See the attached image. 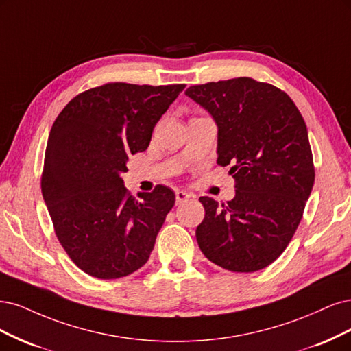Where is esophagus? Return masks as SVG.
<instances>
[{
    "label": "esophagus",
    "instance_id": "1",
    "mask_svg": "<svg viewBox=\"0 0 351 351\" xmlns=\"http://www.w3.org/2000/svg\"><path fill=\"white\" fill-rule=\"evenodd\" d=\"M191 198V195L185 191H176V204H182Z\"/></svg>",
    "mask_w": 351,
    "mask_h": 351
}]
</instances>
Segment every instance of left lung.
<instances>
[{
	"instance_id": "8db88e82",
	"label": "left lung",
	"mask_w": 351,
	"mask_h": 351,
	"mask_svg": "<svg viewBox=\"0 0 351 351\" xmlns=\"http://www.w3.org/2000/svg\"><path fill=\"white\" fill-rule=\"evenodd\" d=\"M185 95L216 122L217 163L230 165L236 180L226 204L199 198V250L234 273L263 269L287 247L312 192L306 123L285 92L250 77L191 86Z\"/></svg>"
}]
</instances>
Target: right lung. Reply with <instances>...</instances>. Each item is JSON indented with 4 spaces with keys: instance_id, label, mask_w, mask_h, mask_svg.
<instances>
[{
    "instance_id": "right-lung-1",
    "label": "right lung",
    "mask_w": 351,
    "mask_h": 351,
    "mask_svg": "<svg viewBox=\"0 0 351 351\" xmlns=\"http://www.w3.org/2000/svg\"><path fill=\"white\" fill-rule=\"evenodd\" d=\"M185 84L108 83L69 101L49 132L42 195L55 234L86 274L112 280L149 261L175 206L171 188L128 194V156L147 150L153 128Z\"/></svg>"
}]
</instances>
